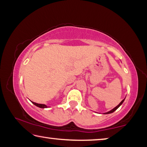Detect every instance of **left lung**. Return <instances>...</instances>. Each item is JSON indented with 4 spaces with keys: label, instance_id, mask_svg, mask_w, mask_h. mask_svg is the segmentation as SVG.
Here are the masks:
<instances>
[{
    "label": "left lung",
    "instance_id": "8db88e82",
    "mask_svg": "<svg viewBox=\"0 0 147 147\" xmlns=\"http://www.w3.org/2000/svg\"><path fill=\"white\" fill-rule=\"evenodd\" d=\"M124 99H125V98H124ZM124 99H123V100H122V101L121 102H120V103H119V105H117V106L115 107V108H114L113 109H111V110H110V111H108V112H106V113H104V114H109V113H113V111H115L116 110V109H117V108H119V106H120L121 105V104L123 103V102H124Z\"/></svg>",
    "mask_w": 147,
    "mask_h": 147
}]
</instances>
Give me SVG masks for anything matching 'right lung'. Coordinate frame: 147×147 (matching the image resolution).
Listing matches in <instances>:
<instances>
[{
    "label": "right lung",
    "instance_id": "right-lung-1",
    "mask_svg": "<svg viewBox=\"0 0 147 147\" xmlns=\"http://www.w3.org/2000/svg\"><path fill=\"white\" fill-rule=\"evenodd\" d=\"M32 102V101H31ZM32 103H33L34 105H36V106L39 107V108H48V106H46L45 104H38V103H36V102H32Z\"/></svg>",
    "mask_w": 147,
    "mask_h": 147
}]
</instances>
